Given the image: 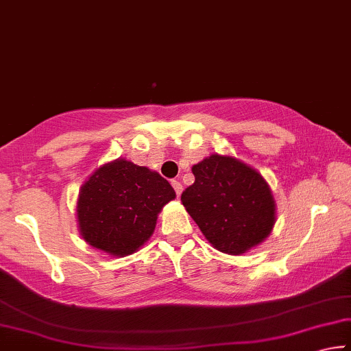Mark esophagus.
Segmentation results:
<instances>
[{
	"label": "esophagus",
	"mask_w": 351,
	"mask_h": 351,
	"mask_svg": "<svg viewBox=\"0 0 351 351\" xmlns=\"http://www.w3.org/2000/svg\"><path fill=\"white\" fill-rule=\"evenodd\" d=\"M171 183H172V188H174V191H176L177 196H180L182 191H183V186H182V183H180L179 180H172Z\"/></svg>",
	"instance_id": "esophagus-1"
}]
</instances>
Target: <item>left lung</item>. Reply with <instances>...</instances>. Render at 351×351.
I'll use <instances>...</instances> for the list:
<instances>
[{"label": "left lung", "instance_id": "1", "mask_svg": "<svg viewBox=\"0 0 351 351\" xmlns=\"http://www.w3.org/2000/svg\"><path fill=\"white\" fill-rule=\"evenodd\" d=\"M182 204L218 251L243 254L267 239L276 204L265 179L243 161L213 154L193 168Z\"/></svg>", "mask_w": 351, "mask_h": 351}]
</instances>
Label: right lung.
Instances as JSON below:
<instances>
[{"label": "right lung", "instance_id": "1", "mask_svg": "<svg viewBox=\"0 0 351 351\" xmlns=\"http://www.w3.org/2000/svg\"><path fill=\"white\" fill-rule=\"evenodd\" d=\"M176 197L158 172L117 158L80 190L77 217L84 241L110 256H130L154 234L158 213Z\"/></svg>", "mask_w": 351, "mask_h": 351}]
</instances>
